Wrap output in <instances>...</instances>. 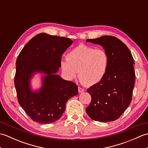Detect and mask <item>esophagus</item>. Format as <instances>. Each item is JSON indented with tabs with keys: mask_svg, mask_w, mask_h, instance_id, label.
I'll return each instance as SVG.
<instances>
[{
	"mask_svg": "<svg viewBox=\"0 0 148 148\" xmlns=\"http://www.w3.org/2000/svg\"><path fill=\"white\" fill-rule=\"evenodd\" d=\"M78 92H79V93L83 92H84V90L83 88H81V87H78Z\"/></svg>",
	"mask_w": 148,
	"mask_h": 148,
	"instance_id": "obj_1",
	"label": "esophagus"
}]
</instances>
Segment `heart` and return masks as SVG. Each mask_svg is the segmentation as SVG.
Instances as JSON below:
<instances>
[{
    "label": "heart",
    "mask_w": 148,
    "mask_h": 148,
    "mask_svg": "<svg viewBox=\"0 0 148 148\" xmlns=\"http://www.w3.org/2000/svg\"><path fill=\"white\" fill-rule=\"evenodd\" d=\"M109 56L104 49L79 45L68 53L67 58L62 59V72L69 79L78 77L83 84L92 86L100 83L107 73Z\"/></svg>",
    "instance_id": "obj_1"
}]
</instances>
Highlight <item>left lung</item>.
I'll list each match as a JSON object with an SVG mask.
<instances>
[{
  "label": "left lung",
  "mask_w": 148,
  "mask_h": 148,
  "mask_svg": "<svg viewBox=\"0 0 148 148\" xmlns=\"http://www.w3.org/2000/svg\"><path fill=\"white\" fill-rule=\"evenodd\" d=\"M86 42L102 46L109 60L103 79L87 90L92 100L86 109V113L95 121H114L132 100L136 76L133 56L127 46L115 37L104 36L86 39Z\"/></svg>",
  "instance_id": "1"
}]
</instances>
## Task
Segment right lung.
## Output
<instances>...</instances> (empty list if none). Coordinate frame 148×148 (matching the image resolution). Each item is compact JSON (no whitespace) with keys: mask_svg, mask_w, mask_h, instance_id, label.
<instances>
[{"mask_svg":"<svg viewBox=\"0 0 148 148\" xmlns=\"http://www.w3.org/2000/svg\"><path fill=\"white\" fill-rule=\"evenodd\" d=\"M72 42L69 38L40 33L28 42L18 56L14 77L18 100L34 121L49 124L57 121L67 100L78 94L76 84L56 74L63 53ZM37 72L45 76L42 88L33 91L30 79Z\"/></svg>","mask_w":148,"mask_h":148,"instance_id":"obj_1","label":"right lung"}]
</instances>
